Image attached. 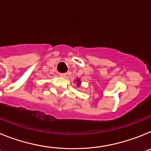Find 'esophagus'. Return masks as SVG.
I'll use <instances>...</instances> for the list:
<instances>
[{
	"mask_svg": "<svg viewBox=\"0 0 151 151\" xmlns=\"http://www.w3.org/2000/svg\"><path fill=\"white\" fill-rule=\"evenodd\" d=\"M67 74L66 73H60V76L62 77V78H66Z\"/></svg>",
	"mask_w": 151,
	"mask_h": 151,
	"instance_id": "34e87169",
	"label": "esophagus"
}]
</instances>
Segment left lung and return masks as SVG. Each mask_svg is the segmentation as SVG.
I'll return each instance as SVG.
<instances>
[{
    "label": "left lung",
    "mask_w": 151,
    "mask_h": 151,
    "mask_svg": "<svg viewBox=\"0 0 151 151\" xmlns=\"http://www.w3.org/2000/svg\"><path fill=\"white\" fill-rule=\"evenodd\" d=\"M76 82H78V84H77V85H78V86H79V85H81V82H80V80L78 79V78H77V79H76Z\"/></svg>",
    "instance_id": "1"
}]
</instances>
